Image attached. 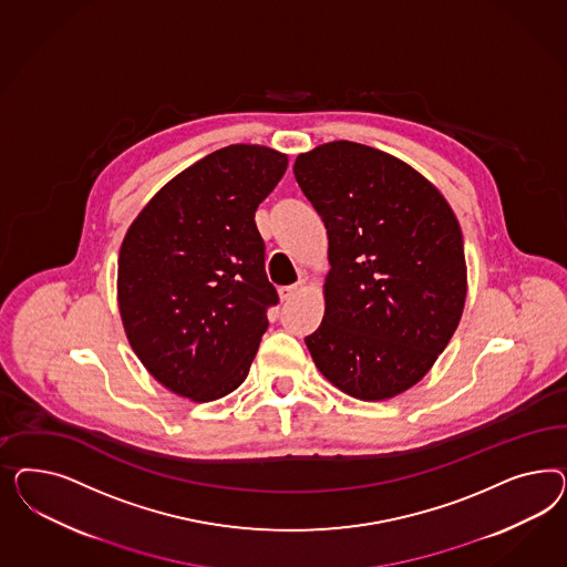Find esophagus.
I'll list each match as a JSON object with an SVG mask.
<instances>
[{
    "label": "esophagus",
    "mask_w": 567,
    "mask_h": 567,
    "mask_svg": "<svg viewBox=\"0 0 567 567\" xmlns=\"http://www.w3.org/2000/svg\"><path fill=\"white\" fill-rule=\"evenodd\" d=\"M301 291H303V282H295V285H289V287H282L278 292H280L282 301H291Z\"/></svg>",
    "instance_id": "34e87169"
}]
</instances>
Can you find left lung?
I'll use <instances>...</instances> for the list:
<instances>
[{"label":"left lung","instance_id":"obj_1","mask_svg":"<svg viewBox=\"0 0 567 567\" xmlns=\"http://www.w3.org/2000/svg\"><path fill=\"white\" fill-rule=\"evenodd\" d=\"M295 178L328 233L324 318L306 337L316 368L361 401L405 393L462 320V228L410 164L353 141L297 155Z\"/></svg>","mask_w":567,"mask_h":567}]
</instances>
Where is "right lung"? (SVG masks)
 Masks as SVG:
<instances>
[{
  "label": "right lung",
  "instance_id": "1",
  "mask_svg": "<svg viewBox=\"0 0 567 567\" xmlns=\"http://www.w3.org/2000/svg\"><path fill=\"white\" fill-rule=\"evenodd\" d=\"M289 157L228 145L202 157L138 212L118 256V308L147 372L206 403L249 374L278 292L264 268L256 209Z\"/></svg>",
  "mask_w": 567,
  "mask_h": 567
}]
</instances>
